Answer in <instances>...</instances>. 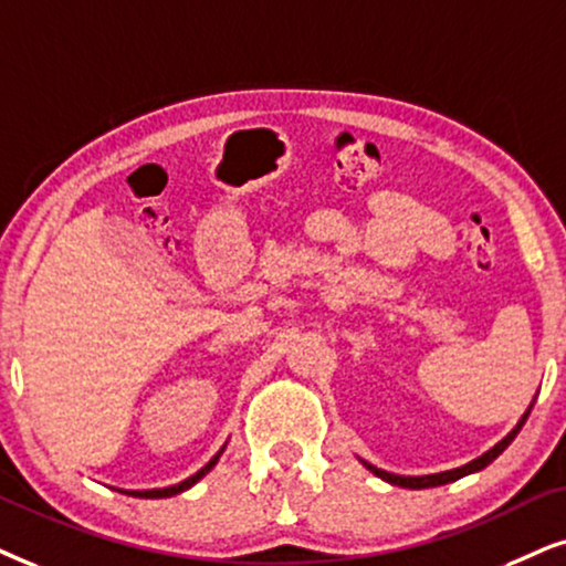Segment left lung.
Returning <instances> with one entry per match:
<instances>
[{
    "label": "left lung",
    "mask_w": 566,
    "mask_h": 566,
    "mask_svg": "<svg viewBox=\"0 0 566 566\" xmlns=\"http://www.w3.org/2000/svg\"><path fill=\"white\" fill-rule=\"evenodd\" d=\"M531 410H533V402H531V407H527V410H525V415H522V418L517 420V426H514L512 431L506 433L502 441L493 443L489 452H483L481 457H475L473 462L462 464V468L443 470V473H431V475H397V473H386V470L376 468V464H370V462H366V460H360V462L366 464V468H368L370 473H374L376 478H381V481L391 483V485H402V489H436V485H447V483H452V481H460V478H464V475L478 473V470L489 468V464H491L493 460H496V457L502 454L504 449L510 447V443L514 441V436H517L520 428L525 426V420H527V415H531Z\"/></svg>",
    "instance_id": "obj_1"
}]
</instances>
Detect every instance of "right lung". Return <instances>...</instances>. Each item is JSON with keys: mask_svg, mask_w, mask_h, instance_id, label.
Here are the masks:
<instances>
[{"mask_svg": "<svg viewBox=\"0 0 566 566\" xmlns=\"http://www.w3.org/2000/svg\"><path fill=\"white\" fill-rule=\"evenodd\" d=\"M224 449H227V443H224V447H221V449H219V452H217V454H213V457H211V460H209V464H203V468H200L196 475L185 478V481H182V483L167 485V489H146V491H127V489H117V491H123V493H127V496H135V499H167V496H177V493L188 491V489H190V485H196V483L200 481V478H203L206 473H211V468H213V464H217V462H219V457H221V454H224Z\"/></svg>", "mask_w": 566, "mask_h": 566, "instance_id": "right-lung-1", "label": "right lung"}]
</instances>
